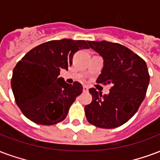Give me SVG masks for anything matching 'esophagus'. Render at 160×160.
<instances>
[{
  "label": "esophagus",
  "instance_id": "obj_1",
  "mask_svg": "<svg viewBox=\"0 0 160 160\" xmlns=\"http://www.w3.org/2000/svg\"><path fill=\"white\" fill-rule=\"evenodd\" d=\"M88 90H89V88H88L87 86H83V92H88Z\"/></svg>",
  "mask_w": 160,
  "mask_h": 160
}]
</instances>
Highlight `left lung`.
<instances>
[{
    "instance_id": "obj_1",
    "label": "left lung",
    "mask_w": 160,
    "mask_h": 160,
    "mask_svg": "<svg viewBox=\"0 0 160 160\" xmlns=\"http://www.w3.org/2000/svg\"><path fill=\"white\" fill-rule=\"evenodd\" d=\"M87 43L103 58V68L97 82L110 84L112 87L109 94L103 96L95 88L89 90L92 101L85 107L86 119L99 128H116L137 113L144 100L149 83L148 67L142 58L119 43Z\"/></svg>"
}]
</instances>
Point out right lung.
<instances>
[{
  "label": "right lung",
  "mask_w": 160,
  "mask_h": 160,
  "mask_svg": "<svg viewBox=\"0 0 160 160\" xmlns=\"http://www.w3.org/2000/svg\"><path fill=\"white\" fill-rule=\"evenodd\" d=\"M87 48L86 41L62 39L41 44L26 53L11 80L15 101L24 116L43 125H55L67 117L83 87L77 81L66 83L58 75L72 65L74 53Z\"/></svg>",
  "instance_id": "add662e5"
}]
</instances>
